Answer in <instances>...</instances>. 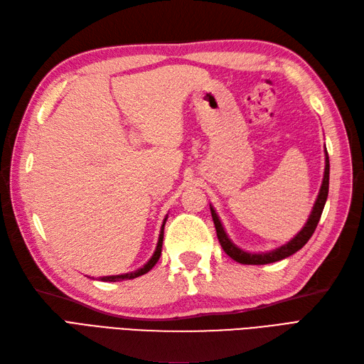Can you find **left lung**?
Wrapping results in <instances>:
<instances>
[{"mask_svg": "<svg viewBox=\"0 0 364 364\" xmlns=\"http://www.w3.org/2000/svg\"><path fill=\"white\" fill-rule=\"evenodd\" d=\"M328 190H329V158H328V151L325 149V171H323V179H322V185H321V190H318L317 194V199L313 205V209L310 215H308L306 223L302 226V229L297 232L290 241L287 243L277 247V249H272L267 252H247L245 249H240L232 240L229 238V235L226 234L225 226L222 223V220H220L217 211L214 209V206L209 203V208H211V215L214 220V226H215V232H217V238L220 241V245H222L223 250L228 253V257L232 258L234 261L240 262V264H253V266H258V264H270V262H277L281 261L284 258H287L293 253H296L299 249H302L306 241L311 238L314 229L318 223V220H321L322 211L325 208L326 199H328Z\"/></svg>", "mask_w": 364, "mask_h": 364, "instance_id": "left-lung-1", "label": "left lung"}]
</instances>
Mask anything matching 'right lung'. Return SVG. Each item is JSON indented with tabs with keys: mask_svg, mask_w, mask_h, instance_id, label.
I'll use <instances>...</instances> for the list:
<instances>
[{
	"mask_svg": "<svg viewBox=\"0 0 364 364\" xmlns=\"http://www.w3.org/2000/svg\"><path fill=\"white\" fill-rule=\"evenodd\" d=\"M168 218V214L165 215L164 222H162V226H161V230H159V238H158V243H156V249L155 252H153L151 258L144 264V266L134 270V272H129V273H121V274H111V277H103L102 281L103 282H117V281H127V279H134V278H138L141 277V274H146L147 272H150L153 269V266L158 262L159 257H161V250H162V241H164V228H165V222H167Z\"/></svg>",
	"mask_w": 364,
	"mask_h": 364,
	"instance_id": "add662e5",
	"label": "right lung"
}]
</instances>
